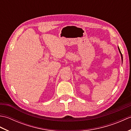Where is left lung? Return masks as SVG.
<instances>
[{
	"label": "left lung",
	"instance_id": "left-lung-1",
	"mask_svg": "<svg viewBox=\"0 0 131 131\" xmlns=\"http://www.w3.org/2000/svg\"><path fill=\"white\" fill-rule=\"evenodd\" d=\"M118 50H119V53H120L121 56V58H122V62H123V56H122V53H121V50H120V49H119V47H118Z\"/></svg>",
	"mask_w": 131,
	"mask_h": 131
}]
</instances>
